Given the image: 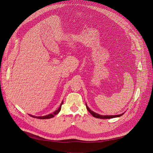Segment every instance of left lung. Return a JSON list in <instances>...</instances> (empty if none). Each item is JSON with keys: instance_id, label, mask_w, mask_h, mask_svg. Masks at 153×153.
I'll list each match as a JSON object with an SVG mask.
<instances>
[{"instance_id": "8db88e82", "label": "left lung", "mask_w": 153, "mask_h": 153, "mask_svg": "<svg viewBox=\"0 0 153 153\" xmlns=\"http://www.w3.org/2000/svg\"><path fill=\"white\" fill-rule=\"evenodd\" d=\"M85 105H86V108L87 109V110L89 111V113H91V114L95 117V118H102V119H109V118H116V117H121L122 115H123L125 113H123V114H121L120 115H100V114H98L97 113H95V112L92 111L89 107H88L87 103H85Z\"/></svg>"}]
</instances>
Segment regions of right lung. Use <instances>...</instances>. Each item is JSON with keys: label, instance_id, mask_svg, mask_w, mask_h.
<instances>
[{"label": "right lung", "instance_id": "add662e5", "mask_svg": "<svg viewBox=\"0 0 153 153\" xmlns=\"http://www.w3.org/2000/svg\"><path fill=\"white\" fill-rule=\"evenodd\" d=\"M63 103V101L61 102V105L59 107V108L58 110H56V111H54V112H53V113L50 114H48V115H45V116H39V117H37V116H34V115H30L31 117H34V118H38V119H49V118H53L56 115H57L59 112L61 110V106L62 105Z\"/></svg>", "mask_w": 153, "mask_h": 153}]
</instances>
